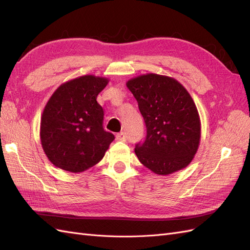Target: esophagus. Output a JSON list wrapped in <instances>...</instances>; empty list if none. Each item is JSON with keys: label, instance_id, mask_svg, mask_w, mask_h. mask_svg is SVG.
<instances>
[{"label": "esophagus", "instance_id": "esophagus-1", "mask_svg": "<svg viewBox=\"0 0 250 250\" xmlns=\"http://www.w3.org/2000/svg\"><path fill=\"white\" fill-rule=\"evenodd\" d=\"M116 140L119 142H125L126 141V133L125 132H120L116 135Z\"/></svg>", "mask_w": 250, "mask_h": 250}]
</instances>
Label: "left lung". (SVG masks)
Instances as JSON below:
<instances>
[{
  "instance_id": "left-lung-1",
  "label": "left lung",
  "mask_w": 250,
  "mask_h": 250,
  "mask_svg": "<svg viewBox=\"0 0 250 250\" xmlns=\"http://www.w3.org/2000/svg\"><path fill=\"white\" fill-rule=\"evenodd\" d=\"M137 99L147 128L134 152L146 168L169 175L190 165L201 138V122L186 87L165 75L148 73L126 82Z\"/></svg>"
}]
</instances>
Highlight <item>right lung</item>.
<instances>
[{
  "label": "right lung",
  "mask_w": 250,
  "mask_h": 250,
  "mask_svg": "<svg viewBox=\"0 0 250 250\" xmlns=\"http://www.w3.org/2000/svg\"><path fill=\"white\" fill-rule=\"evenodd\" d=\"M109 79L84 75L60 84L41 119V142L55 167L80 173L94 167L108 150L115 135L102 127L103 109L97 97Z\"/></svg>",
  "instance_id": "add662e5"
}]
</instances>
